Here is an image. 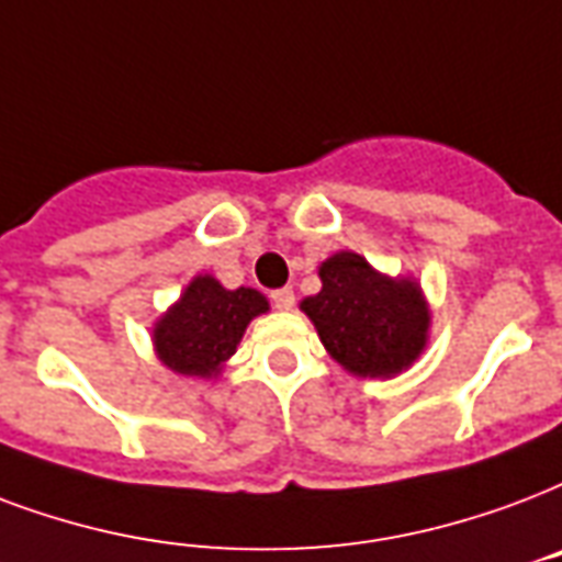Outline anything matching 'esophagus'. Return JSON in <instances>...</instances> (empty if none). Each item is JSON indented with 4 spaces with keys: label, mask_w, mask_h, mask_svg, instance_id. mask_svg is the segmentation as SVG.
Returning a JSON list of instances; mask_svg holds the SVG:
<instances>
[{
    "label": "esophagus",
    "mask_w": 562,
    "mask_h": 562,
    "mask_svg": "<svg viewBox=\"0 0 562 562\" xmlns=\"http://www.w3.org/2000/svg\"><path fill=\"white\" fill-rule=\"evenodd\" d=\"M271 300L277 310H291V306H294V291L277 289V291H271Z\"/></svg>",
    "instance_id": "34e87169"
}]
</instances>
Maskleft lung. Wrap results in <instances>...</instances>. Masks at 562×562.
Listing matches in <instances>:
<instances>
[{"instance_id":"8db88e82","label":"left lung","mask_w":562,"mask_h":562,"mask_svg":"<svg viewBox=\"0 0 562 562\" xmlns=\"http://www.w3.org/2000/svg\"><path fill=\"white\" fill-rule=\"evenodd\" d=\"M321 291L300 310L318 329L329 357L362 376L404 371L427 341V306L409 280H389L357 252L321 265Z\"/></svg>"}]
</instances>
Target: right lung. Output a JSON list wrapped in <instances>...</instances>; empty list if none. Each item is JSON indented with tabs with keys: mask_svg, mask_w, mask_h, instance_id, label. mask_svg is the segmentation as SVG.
<instances>
[{
	"mask_svg": "<svg viewBox=\"0 0 562 562\" xmlns=\"http://www.w3.org/2000/svg\"><path fill=\"white\" fill-rule=\"evenodd\" d=\"M268 312V300L252 289L226 291L212 277H196L173 310L158 321L156 350L177 374L209 376L233 357L244 329Z\"/></svg>",
	"mask_w": 562,
	"mask_h": 562,
	"instance_id": "obj_1",
	"label": "right lung"
}]
</instances>
